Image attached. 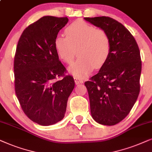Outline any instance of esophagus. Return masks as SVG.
<instances>
[{"label": "esophagus", "instance_id": "1", "mask_svg": "<svg viewBox=\"0 0 152 152\" xmlns=\"http://www.w3.org/2000/svg\"><path fill=\"white\" fill-rule=\"evenodd\" d=\"M74 80H75V83H76V85L80 84V83H83V80L82 79H80V78H78L77 77H76V76H74Z\"/></svg>", "mask_w": 152, "mask_h": 152}]
</instances>
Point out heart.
Returning a JSON list of instances; mask_svg holds the SVG:
<instances>
[{
  "instance_id": "heart-1",
  "label": "heart",
  "mask_w": 152,
  "mask_h": 152,
  "mask_svg": "<svg viewBox=\"0 0 152 152\" xmlns=\"http://www.w3.org/2000/svg\"><path fill=\"white\" fill-rule=\"evenodd\" d=\"M65 34L66 37L58 35L56 37L54 46L58 57L66 64L72 63L78 50L79 59L69 68L74 76L84 77L94 67H101L108 60L111 39L106 30L77 21L66 27Z\"/></svg>"
}]
</instances>
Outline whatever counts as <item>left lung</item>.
Returning a JSON list of instances; mask_svg holds the SVG:
<instances>
[{
	"label": "left lung",
	"mask_w": 152,
	"mask_h": 152,
	"mask_svg": "<svg viewBox=\"0 0 152 152\" xmlns=\"http://www.w3.org/2000/svg\"><path fill=\"white\" fill-rule=\"evenodd\" d=\"M85 19L106 30L110 37L108 60L85 86L92 118L101 124L113 126L129 115L139 95L140 53L131 32L115 19L108 17Z\"/></svg>",
	"instance_id": "left-lung-1"
}]
</instances>
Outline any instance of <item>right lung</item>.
Masks as SVG:
<instances>
[{"mask_svg":"<svg viewBox=\"0 0 152 152\" xmlns=\"http://www.w3.org/2000/svg\"><path fill=\"white\" fill-rule=\"evenodd\" d=\"M67 22V17H42L23 30L17 44L14 60L16 95L26 116L42 126L63 119L74 88V78L65 75L54 46Z\"/></svg>","mask_w":152,"mask_h":152,"instance_id":"1","label":"right lung"}]
</instances>
